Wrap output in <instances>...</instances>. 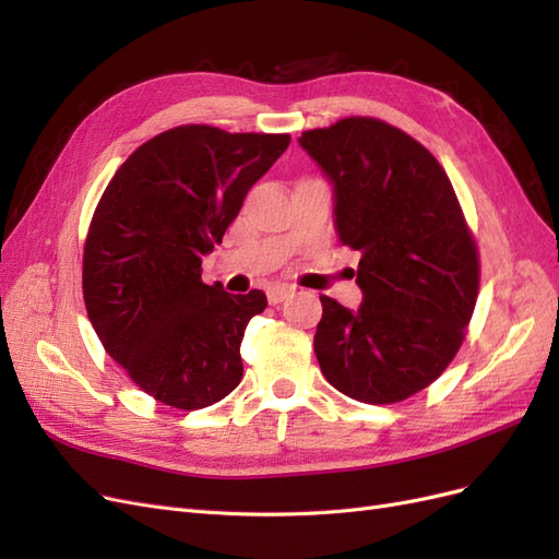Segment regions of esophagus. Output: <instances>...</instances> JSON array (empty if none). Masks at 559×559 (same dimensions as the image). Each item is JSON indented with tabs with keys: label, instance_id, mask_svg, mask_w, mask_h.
Listing matches in <instances>:
<instances>
[{
	"label": "esophagus",
	"instance_id": "esophagus-1",
	"mask_svg": "<svg viewBox=\"0 0 559 559\" xmlns=\"http://www.w3.org/2000/svg\"><path fill=\"white\" fill-rule=\"evenodd\" d=\"M293 295V288H285V285H276V288H269L266 290V299H269V305H281V301H285Z\"/></svg>",
	"mask_w": 559,
	"mask_h": 559
}]
</instances>
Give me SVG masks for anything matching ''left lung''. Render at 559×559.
Returning <instances> with one entry per match:
<instances>
[{
  "mask_svg": "<svg viewBox=\"0 0 559 559\" xmlns=\"http://www.w3.org/2000/svg\"><path fill=\"white\" fill-rule=\"evenodd\" d=\"M299 147L332 187L340 243L360 252V307L321 297L318 365L354 401H405L452 362L477 299V250L452 182L424 145L379 119L307 131Z\"/></svg>",
  "mask_w": 559,
  "mask_h": 559,
  "instance_id": "1",
  "label": "left lung"
}]
</instances>
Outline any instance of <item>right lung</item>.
<instances>
[{
  "instance_id": "right-lung-1",
  "label": "right lung",
  "mask_w": 559,
  "mask_h": 559,
  "mask_svg": "<svg viewBox=\"0 0 559 559\" xmlns=\"http://www.w3.org/2000/svg\"><path fill=\"white\" fill-rule=\"evenodd\" d=\"M290 135L178 126L140 145L95 209L84 301L107 354L158 403L201 409L243 377L241 342L266 295L201 281V262Z\"/></svg>"
}]
</instances>
